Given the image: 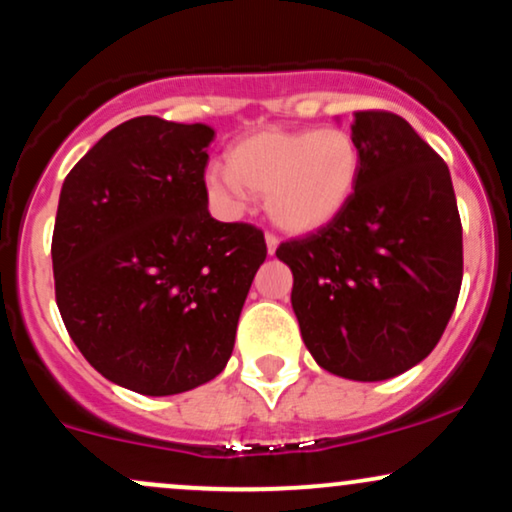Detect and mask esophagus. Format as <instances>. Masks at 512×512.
<instances>
[{"instance_id": "1", "label": "esophagus", "mask_w": 512, "mask_h": 512, "mask_svg": "<svg viewBox=\"0 0 512 512\" xmlns=\"http://www.w3.org/2000/svg\"><path fill=\"white\" fill-rule=\"evenodd\" d=\"M264 240H267V252H269V255H274L276 245H279V240H276V236H272V233H267V236H264Z\"/></svg>"}]
</instances>
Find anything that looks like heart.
<instances>
[{
    "label": "heart",
    "mask_w": 512,
    "mask_h": 512,
    "mask_svg": "<svg viewBox=\"0 0 512 512\" xmlns=\"http://www.w3.org/2000/svg\"><path fill=\"white\" fill-rule=\"evenodd\" d=\"M358 170L361 151L349 129H260L231 144L226 168H211L207 187L226 209L264 195L281 231L313 233L342 214Z\"/></svg>",
    "instance_id": "heart-1"
}]
</instances>
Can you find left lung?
Segmentation results:
<instances>
[{"label": "left lung", "mask_w": 512, "mask_h": 512, "mask_svg": "<svg viewBox=\"0 0 512 512\" xmlns=\"http://www.w3.org/2000/svg\"><path fill=\"white\" fill-rule=\"evenodd\" d=\"M361 170L342 214L289 240L291 305L317 366L361 383L395 378L436 349L462 286L450 170L404 117L354 113Z\"/></svg>", "instance_id": "obj_1"}]
</instances>
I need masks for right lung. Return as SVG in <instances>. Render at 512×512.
<instances>
[{"mask_svg": "<svg viewBox=\"0 0 512 512\" xmlns=\"http://www.w3.org/2000/svg\"><path fill=\"white\" fill-rule=\"evenodd\" d=\"M214 129L122 122L64 178L52 233L57 308L103 378L139 395L195 390L226 368L260 228L209 214Z\"/></svg>", "mask_w": 512, "mask_h": 512, "instance_id": "right-lung-1", "label": "right lung"}]
</instances>
